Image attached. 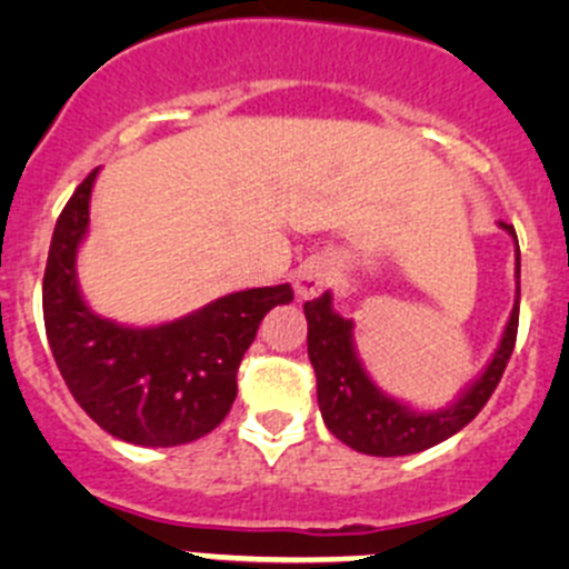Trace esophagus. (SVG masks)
I'll return each mask as SVG.
<instances>
[{
	"label": "esophagus",
	"instance_id": "34e87169",
	"mask_svg": "<svg viewBox=\"0 0 569 569\" xmlns=\"http://www.w3.org/2000/svg\"><path fill=\"white\" fill-rule=\"evenodd\" d=\"M332 280H336V269L330 267V261H325V258H311V261H306L295 272V295L300 297V300H313V297H319Z\"/></svg>",
	"mask_w": 569,
	"mask_h": 569
}]
</instances>
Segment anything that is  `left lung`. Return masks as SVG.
I'll return each mask as SVG.
<instances>
[{"instance_id":"left-lung-1","label":"left lung","mask_w":569,"mask_h":569,"mask_svg":"<svg viewBox=\"0 0 569 569\" xmlns=\"http://www.w3.org/2000/svg\"><path fill=\"white\" fill-rule=\"evenodd\" d=\"M498 228L515 239V306L501 332L496 352L485 369L457 393L451 405L440 410H418L407 401L393 399L371 380L355 347V321L343 319L332 308V295L325 291L319 300L306 302L308 319V358L317 371L319 410L327 429L341 443L360 455L405 457L443 443L451 435L468 427L487 405L503 369L512 358L518 338L520 302V248L515 228L498 222Z\"/></svg>"}]
</instances>
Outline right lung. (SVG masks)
Masks as SVG:
<instances>
[{
    "instance_id": "obj_1",
    "label": "right lung",
    "mask_w": 569,
    "mask_h": 569,
    "mask_svg": "<svg viewBox=\"0 0 569 569\" xmlns=\"http://www.w3.org/2000/svg\"><path fill=\"white\" fill-rule=\"evenodd\" d=\"M93 170L62 209L43 274V321L68 391L112 438L151 449L209 435L237 399V371L289 283L220 297L162 325H120L88 306L77 258L90 231Z\"/></svg>"
}]
</instances>
